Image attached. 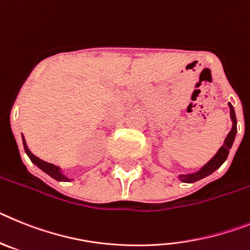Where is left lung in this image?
<instances>
[{
    "label": "left lung",
    "instance_id": "1",
    "mask_svg": "<svg viewBox=\"0 0 250 250\" xmlns=\"http://www.w3.org/2000/svg\"><path fill=\"white\" fill-rule=\"evenodd\" d=\"M229 108H230V118H231V122H233V125H231V129L228 133L227 138L224 140V143H223V146L218 149L215 155L212 156L211 160L206 162L203 167H201L200 170L195 171V172L191 173H182V175H179V180L182 182H186V184H192V182H196L199 180L204 179V177L209 176L211 175L214 171H216L221 165L224 164L227 161L228 155H229V151L233 146L234 140H235L236 136V117H235V110H234V107L231 104L229 103Z\"/></svg>",
    "mask_w": 250,
    "mask_h": 250
}]
</instances>
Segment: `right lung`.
I'll use <instances>...</instances> for the list:
<instances>
[{"label": "right lung", "mask_w": 250, "mask_h": 250, "mask_svg": "<svg viewBox=\"0 0 250 250\" xmlns=\"http://www.w3.org/2000/svg\"><path fill=\"white\" fill-rule=\"evenodd\" d=\"M22 143H23V148H25L26 155L29 156L32 164L36 165V166H38L40 170H42L45 173H47L49 176H51L53 179H55L56 181L69 182L73 180V179H69L68 176H65L64 173H62V170L60 168L59 166H55V165L49 164V162L42 161V160H40L39 157H36V156H35L34 153L30 151L29 147H27V145H26V141H25V137H23V134H22Z\"/></svg>", "instance_id": "1"}]
</instances>
